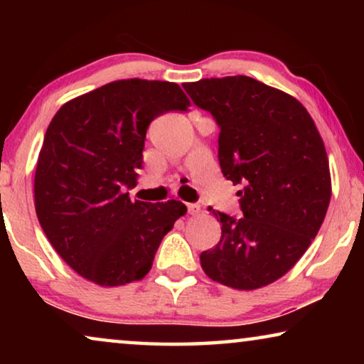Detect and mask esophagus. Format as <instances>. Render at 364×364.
I'll use <instances>...</instances> for the list:
<instances>
[{"label": "esophagus", "instance_id": "1", "mask_svg": "<svg viewBox=\"0 0 364 364\" xmlns=\"http://www.w3.org/2000/svg\"><path fill=\"white\" fill-rule=\"evenodd\" d=\"M187 212H188V215H198V213H200V205H198V203H187Z\"/></svg>", "mask_w": 364, "mask_h": 364}]
</instances>
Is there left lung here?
Instances as JSON below:
<instances>
[{"label": "left lung", "mask_w": 364, "mask_h": 364, "mask_svg": "<svg viewBox=\"0 0 364 364\" xmlns=\"http://www.w3.org/2000/svg\"><path fill=\"white\" fill-rule=\"evenodd\" d=\"M215 119L223 177L242 186V217L222 223L215 248L200 253L208 278L257 290L282 278L316 237L331 198L325 144L303 104L248 76L183 84Z\"/></svg>", "instance_id": "1"}]
</instances>
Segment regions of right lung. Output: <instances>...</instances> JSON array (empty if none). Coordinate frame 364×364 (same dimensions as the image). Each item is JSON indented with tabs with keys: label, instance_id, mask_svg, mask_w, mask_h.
<instances>
[{
	"label": "right lung",
	"instance_id": "right-lung-1",
	"mask_svg": "<svg viewBox=\"0 0 364 364\" xmlns=\"http://www.w3.org/2000/svg\"><path fill=\"white\" fill-rule=\"evenodd\" d=\"M191 101L168 81L121 79L63 104L34 173V207L48 240L99 287L142 280L162 238L186 215L181 200H131L149 124Z\"/></svg>",
	"mask_w": 364,
	"mask_h": 364
}]
</instances>
